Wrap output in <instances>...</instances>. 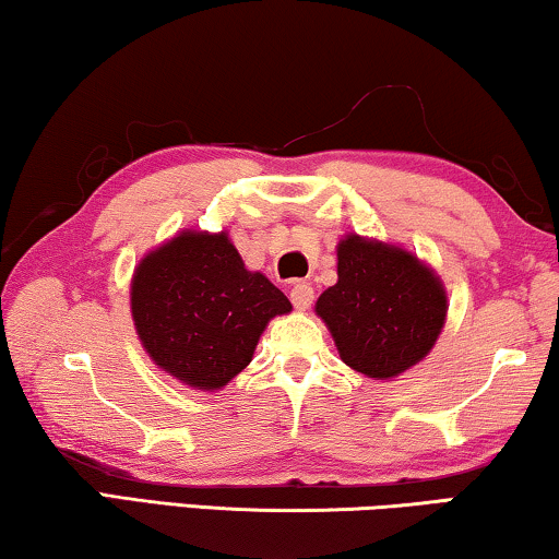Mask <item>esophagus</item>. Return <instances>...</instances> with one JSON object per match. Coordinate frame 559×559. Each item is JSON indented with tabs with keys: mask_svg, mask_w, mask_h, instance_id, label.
<instances>
[{
	"mask_svg": "<svg viewBox=\"0 0 559 559\" xmlns=\"http://www.w3.org/2000/svg\"><path fill=\"white\" fill-rule=\"evenodd\" d=\"M290 301H294L298 311H308L313 304V288L308 286V283H296V286L290 288Z\"/></svg>",
	"mask_w": 559,
	"mask_h": 559,
	"instance_id": "esophagus-1",
	"label": "esophagus"
}]
</instances>
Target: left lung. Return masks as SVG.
I'll use <instances>...</instances> for the list:
<instances>
[{
	"label": "left lung",
	"mask_w": 559,
	"mask_h": 559,
	"mask_svg": "<svg viewBox=\"0 0 559 559\" xmlns=\"http://www.w3.org/2000/svg\"><path fill=\"white\" fill-rule=\"evenodd\" d=\"M338 281L316 301L341 361L391 381L424 361L447 321L439 273L406 248L346 233L336 246Z\"/></svg>",
	"instance_id": "obj_1"
}]
</instances>
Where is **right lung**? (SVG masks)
<instances>
[{"mask_svg": "<svg viewBox=\"0 0 559 559\" xmlns=\"http://www.w3.org/2000/svg\"><path fill=\"white\" fill-rule=\"evenodd\" d=\"M290 301L248 271L228 230L186 228L135 265L130 313L157 369L198 391H218L253 361L258 338Z\"/></svg>", "mask_w": 559, "mask_h": 559, "instance_id": "add662e5", "label": "right lung"}]
</instances>
